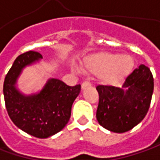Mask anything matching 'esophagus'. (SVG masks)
<instances>
[{
    "instance_id": "esophagus-1",
    "label": "esophagus",
    "mask_w": 160,
    "mask_h": 160,
    "mask_svg": "<svg viewBox=\"0 0 160 160\" xmlns=\"http://www.w3.org/2000/svg\"><path fill=\"white\" fill-rule=\"evenodd\" d=\"M90 85H91V84H90L89 82L85 81V82H84V83L82 84V89H85L86 87H88V86H90Z\"/></svg>"
}]
</instances>
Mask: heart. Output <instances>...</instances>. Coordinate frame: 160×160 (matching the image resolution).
<instances>
[{
  "label": "heart",
  "mask_w": 160,
  "mask_h": 160,
  "mask_svg": "<svg viewBox=\"0 0 160 160\" xmlns=\"http://www.w3.org/2000/svg\"><path fill=\"white\" fill-rule=\"evenodd\" d=\"M133 67L134 59L128 54L96 53L85 58L83 63L85 72L99 75L100 80L105 84L121 82L131 74Z\"/></svg>",
  "instance_id": "b5f03b06"
}]
</instances>
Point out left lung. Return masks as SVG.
Listing matches in <instances>:
<instances>
[{
	"instance_id": "1",
	"label": "left lung",
	"mask_w": 160,
	"mask_h": 160,
	"mask_svg": "<svg viewBox=\"0 0 160 160\" xmlns=\"http://www.w3.org/2000/svg\"><path fill=\"white\" fill-rule=\"evenodd\" d=\"M153 89V76L144 65L134 69L126 77L122 87L98 85L96 119L99 124L116 133L132 130L147 114Z\"/></svg>"
}]
</instances>
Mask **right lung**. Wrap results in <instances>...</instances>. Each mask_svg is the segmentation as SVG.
<instances>
[{"label": "right lung", "mask_w": 160, "mask_h": 160, "mask_svg": "<svg viewBox=\"0 0 160 160\" xmlns=\"http://www.w3.org/2000/svg\"><path fill=\"white\" fill-rule=\"evenodd\" d=\"M42 58V55L35 51L20 55L6 75L3 95L13 123L29 135L46 139L59 132L68 124L72 104L80 93L81 85L69 86L58 78H49L40 91L23 93L17 85L23 69Z\"/></svg>", "instance_id": "1"}]
</instances>
